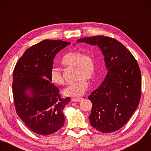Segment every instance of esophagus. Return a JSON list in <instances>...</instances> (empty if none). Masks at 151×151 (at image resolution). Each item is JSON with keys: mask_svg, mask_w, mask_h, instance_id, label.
I'll use <instances>...</instances> for the list:
<instances>
[{"mask_svg": "<svg viewBox=\"0 0 151 151\" xmlns=\"http://www.w3.org/2000/svg\"><path fill=\"white\" fill-rule=\"evenodd\" d=\"M83 100V98H73L71 101L73 102H81Z\"/></svg>", "mask_w": 151, "mask_h": 151, "instance_id": "1", "label": "esophagus"}]
</instances>
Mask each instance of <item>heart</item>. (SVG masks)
Returning a JSON list of instances; mask_svg holds the SVG:
<instances>
[{
	"label": "heart",
	"mask_w": 151,
	"mask_h": 151,
	"mask_svg": "<svg viewBox=\"0 0 151 151\" xmlns=\"http://www.w3.org/2000/svg\"><path fill=\"white\" fill-rule=\"evenodd\" d=\"M61 64L65 66L75 67L76 81L70 84L64 90L66 96L78 97L85 93L88 86L86 80H91L94 76L96 70V60L91 53L83 54L80 51H71L64 56ZM51 83L55 85L61 86L65 83L60 71L52 68L49 73Z\"/></svg>",
	"instance_id": "heart-1"
}]
</instances>
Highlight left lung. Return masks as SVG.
<instances>
[{"mask_svg":"<svg viewBox=\"0 0 151 151\" xmlns=\"http://www.w3.org/2000/svg\"><path fill=\"white\" fill-rule=\"evenodd\" d=\"M76 42L98 46L108 70L101 85L88 97L93 103L88 116L91 126L104 133L118 131L136 111L141 96L137 61L122 43L111 37H85Z\"/></svg>","mask_w":151,"mask_h":151,"instance_id":"left-lung-1","label":"left lung"}]
</instances>
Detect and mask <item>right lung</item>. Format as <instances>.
<instances>
[{"mask_svg": "<svg viewBox=\"0 0 151 151\" xmlns=\"http://www.w3.org/2000/svg\"><path fill=\"white\" fill-rule=\"evenodd\" d=\"M70 43L42 40L27 49L14 67L12 93L17 113L37 134H51L65 123L63 109L70 99L61 98L49 73L56 55Z\"/></svg>", "mask_w": 151, "mask_h": 151, "instance_id": "1", "label": "right lung"}]
</instances>
